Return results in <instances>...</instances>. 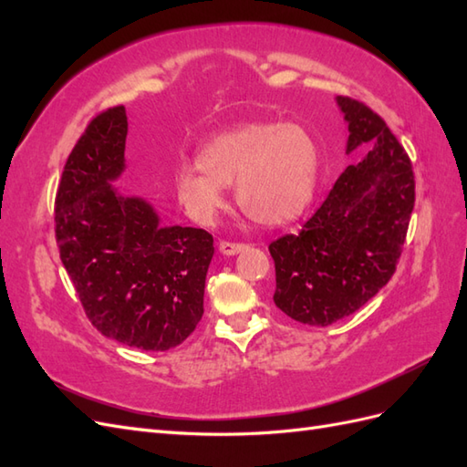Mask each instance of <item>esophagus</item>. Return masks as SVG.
I'll list each match as a JSON object with an SVG mask.
<instances>
[{
  "label": "esophagus",
  "mask_w": 467,
  "mask_h": 467,
  "mask_svg": "<svg viewBox=\"0 0 467 467\" xmlns=\"http://www.w3.org/2000/svg\"><path fill=\"white\" fill-rule=\"evenodd\" d=\"M245 249V244H235V242H220V251L223 255H237L239 251Z\"/></svg>",
  "instance_id": "34e87169"
}]
</instances>
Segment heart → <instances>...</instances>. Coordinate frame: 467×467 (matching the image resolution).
Listing matches in <instances>:
<instances>
[{"mask_svg":"<svg viewBox=\"0 0 467 467\" xmlns=\"http://www.w3.org/2000/svg\"><path fill=\"white\" fill-rule=\"evenodd\" d=\"M319 151L300 124L247 122L214 136L199 151V167L181 165L173 185L182 210L212 223L225 206L223 187L235 182L244 214L265 225L298 218L314 196Z\"/></svg>","mask_w":467,"mask_h":467,"instance_id":"obj_1","label":"heart"}]
</instances>
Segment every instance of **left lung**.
<instances>
[{"label":"left lung","mask_w":467,"mask_h":467,"mask_svg":"<svg viewBox=\"0 0 467 467\" xmlns=\"http://www.w3.org/2000/svg\"><path fill=\"white\" fill-rule=\"evenodd\" d=\"M337 103L348 122L347 153L370 150L345 169L298 234L268 245L276 307L314 327L355 314L388 285L415 206L413 163L386 120L357 99Z\"/></svg>","instance_id":"8db88e82"}]
</instances>
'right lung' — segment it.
Segmentation results:
<instances>
[{
    "label": "right lung",
    "mask_w": 467,
    "mask_h": 467,
    "mask_svg": "<svg viewBox=\"0 0 467 467\" xmlns=\"http://www.w3.org/2000/svg\"><path fill=\"white\" fill-rule=\"evenodd\" d=\"M126 134L119 105L79 136L56 192V244L97 331L134 348L169 350L204 314L214 239L199 228H163L146 201L110 185L124 171Z\"/></svg>",
    "instance_id": "right-lung-1"
}]
</instances>
